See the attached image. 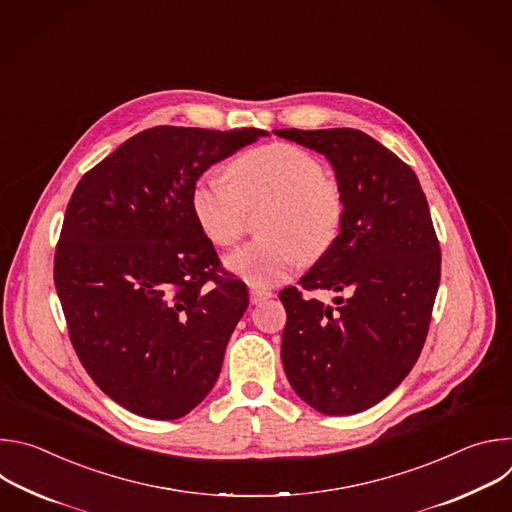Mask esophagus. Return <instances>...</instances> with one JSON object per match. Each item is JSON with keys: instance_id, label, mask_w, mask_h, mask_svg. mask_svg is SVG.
Segmentation results:
<instances>
[{"instance_id": "esophagus-1", "label": "esophagus", "mask_w": 512, "mask_h": 512, "mask_svg": "<svg viewBox=\"0 0 512 512\" xmlns=\"http://www.w3.org/2000/svg\"><path fill=\"white\" fill-rule=\"evenodd\" d=\"M273 296L271 289H263V287H251L249 291V298H251V304H261L265 300H269Z\"/></svg>"}]
</instances>
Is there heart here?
I'll use <instances>...</instances> for the list:
<instances>
[{
	"label": "heart",
	"instance_id": "1",
	"mask_svg": "<svg viewBox=\"0 0 512 512\" xmlns=\"http://www.w3.org/2000/svg\"><path fill=\"white\" fill-rule=\"evenodd\" d=\"M202 233L218 247H233L247 229V214L267 206L259 233L267 239L227 257L233 273L253 287L287 279L302 257L324 255L340 235L346 196L342 184L324 174L322 162L289 141L247 150L227 176H202L190 194Z\"/></svg>",
	"mask_w": 512,
	"mask_h": 512
}]
</instances>
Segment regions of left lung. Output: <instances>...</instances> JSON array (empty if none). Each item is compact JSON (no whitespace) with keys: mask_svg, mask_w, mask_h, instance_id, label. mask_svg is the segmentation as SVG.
I'll list each match as a JSON object with an SVG mask.
<instances>
[{"mask_svg":"<svg viewBox=\"0 0 512 512\" xmlns=\"http://www.w3.org/2000/svg\"><path fill=\"white\" fill-rule=\"evenodd\" d=\"M275 133L324 154L346 196L338 239L300 281L344 298L326 306L298 287L279 291L283 369L320 413H358L399 387L421 354L440 287V241L415 172L371 135Z\"/></svg>","mask_w":512,"mask_h":512,"instance_id":"8db88e82","label":"left lung"}]
</instances>
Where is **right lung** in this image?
Returning <instances> with one entry per match:
<instances>
[{
    "label": "right lung",
    "instance_id": "obj_1",
    "mask_svg": "<svg viewBox=\"0 0 512 512\" xmlns=\"http://www.w3.org/2000/svg\"><path fill=\"white\" fill-rule=\"evenodd\" d=\"M263 135L145 129L68 200L54 253L68 336L99 389L135 415L184 417L221 373L249 294L198 227L190 194L212 164Z\"/></svg>",
    "mask_w": 512,
    "mask_h": 512
}]
</instances>
